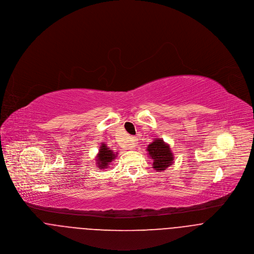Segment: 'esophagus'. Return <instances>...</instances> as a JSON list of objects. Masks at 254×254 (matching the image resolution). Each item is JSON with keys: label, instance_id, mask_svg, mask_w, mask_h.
Here are the masks:
<instances>
[{"label": "esophagus", "instance_id": "obj_1", "mask_svg": "<svg viewBox=\"0 0 254 254\" xmlns=\"http://www.w3.org/2000/svg\"><path fill=\"white\" fill-rule=\"evenodd\" d=\"M130 142H131V145H132V146H136V144H137V138H136V137H131V138H130Z\"/></svg>", "mask_w": 254, "mask_h": 254}]
</instances>
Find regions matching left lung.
<instances>
[{
	"instance_id": "obj_1",
	"label": "left lung",
	"mask_w": 254,
	"mask_h": 254,
	"mask_svg": "<svg viewBox=\"0 0 254 254\" xmlns=\"http://www.w3.org/2000/svg\"><path fill=\"white\" fill-rule=\"evenodd\" d=\"M147 151L156 171H164L173 163L174 155L169 144L165 143L163 139H155L148 145Z\"/></svg>"
}]
</instances>
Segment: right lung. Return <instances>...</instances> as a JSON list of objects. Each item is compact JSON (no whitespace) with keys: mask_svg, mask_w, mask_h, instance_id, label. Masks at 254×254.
Returning a JSON list of instances; mask_svg holds the SVG:
<instances>
[{"mask_svg":"<svg viewBox=\"0 0 254 254\" xmlns=\"http://www.w3.org/2000/svg\"><path fill=\"white\" fill-rule=\"evenodd\" d=\"M118 153H115L112 149H110L106 144H101L99 153L97 154V166L100 169H106L112 163L113 160L117 157Z\"/></svg>","mask_w":254,"mask_h":254,"instance_id":"1","label":"right lung"}]
</instances>
